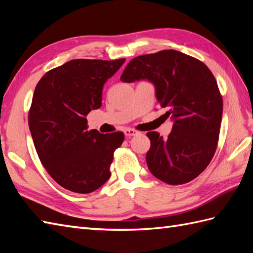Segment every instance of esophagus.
Segmentation results:
<instances>
[{
    "label": "esophagus",
    "instance_id": "1",
    "mask_svg": "<svg viewBox=\"0 0 253 253\" xmlns=\"http://www.w3.org/2000/svg\"><path fill=\"white\" fill-rule=\"evenodd\" d=\"M124 133H125L126 137H132V136L138 135L139 132L135 129H131V128H126V129L124 130Z\"/></svg>",
    "mask_w": 253,
    "mask_h": 253
}]
</instances>
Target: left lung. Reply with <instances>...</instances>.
<instances>
[{"label":"left lung","mask_w":253,"mask_h":253,"mask_svg":"<svg viewBox=\"0 0 253 253\" xmlns=\"http://www.w3.org/2000/svg\"><path fill=\"white\" fill-rule=\"evenodd\" d=\"M121 80L153 84L158 102L173 121L166 139L147 133L149 170L169 185L195 179L211 162L221 128L223 100L211 71L195 57L164 50L132 58Z\"/></svg>","instance_id":"obj_1"}]
</instances>
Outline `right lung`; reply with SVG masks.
<instances>
[{
    "mask_svg": "<svg viewBox=\"0 0 253 253\" xmlns=\"http://www.w3.org/2000/svg\"><path fill=\"white\" fill-rule=\"evenodd\" d=\"M125 62L73 60L47 72L35 89L28 115L37 153L58 185L90 193L109 180L124 133L88 130L87 116L102 104V90Z\"/></svg>",
    "mask_w": 253,
    "mask_h": 253,
    "instance_id": "obj_1",
    "label": "right lung"
}]
</instances>
